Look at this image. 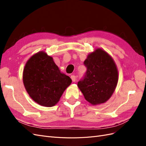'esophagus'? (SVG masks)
<instances>
[{
    "label": "esophagus",
    "instance_id": "esophagus-1",
    "mask_svg": "<svg viewBox=\"0 0 146 146\" xmlns=\"http://www.w3.org/2000/svg\"><path fill=\"white\" fill-rule=\"evenodd\" d=\"M70 78H71L72 82H76V78H77V77H76V76H74V75H72L71 77H70Z\"/></svg>",
    "mask_w": 146,
    "mask_h": 146
}]
</instances>
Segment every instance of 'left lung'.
<instances>
[{
    "label": "left lung",
    "mask_w": 146,
    "mask_h": 146,
    "mask_svg": "<svg viewBox=\"0 0 146 146\" xmlns=\"http://www.w3.org/2000/svg\"><path fill=\"white\" fill-rule=\"evenodd\" d=\"M86 72L78 82V87L85 99L92 105L107 101L115 90L118 72L113 58L104 50L98 48L84 61Z\"/></svg>",
    "instance_id": "obj_1"
}]
</instances>
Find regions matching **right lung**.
<instances>
[{"label": "right lung", "instance_id": "add662e5", "mask_svg": "<svg viewBox=\"0 0 146 146\" xmlns=\"http://www.w3.org/2000/svg\"><path fill=\"white\" fill-rule=\"evenodd\" d=\"M23 82L26 91L35 102L51 107L59 101L72 80L60 72L51 56L40 52L33 55L26 63Z\"/></svg>", "mask_w": 146, "mask_h": 146}]
</instances>
